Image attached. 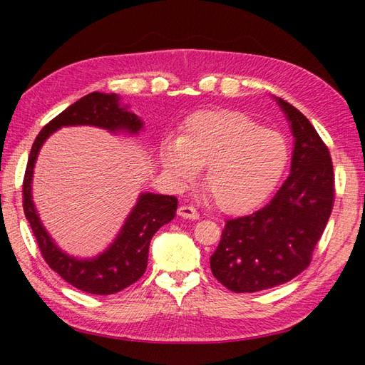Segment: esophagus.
Segmentation results:
<instances>
[{
    "mask_svg": "<svg viewBox=\"0 0 365 365\" xmlns=\"http://www.w3.org/2000/svg\"><path fill=\"white\" fill-rule=\"evenodd\" d=\"M177 215L180 216V218H187V220H192V221L199 220V213H197V210H196V208L190 207V205H182V207H178Z\"/></svg>",
    "mask_w": 365,
    "mask_h": 365,
    "instance_id": "34e87169",
    "label": "esophagus"
}]
</instances>
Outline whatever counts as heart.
<instances>
[{
    "label": "heart",
    "instance_id": "obj_1",
    "mask_svg": "<svg viewBox=\"0 0 365 365\" xmlns=\"http://www.w3.org/2000/svg\"><path fill=\"white\" fill-rule=\"evenodd\" d=\"M160 160L177 182L196 177L207 166L204 187L226 213L252 210L281 180L289 149L281 135L262 128L237 110H202L190 114L180 136L166 138Z\"/></svg>",
    "mask_w": 365,
    "mask_h": 365
}]
</instances>
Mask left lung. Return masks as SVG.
I'll return each instance as SVG.
<instances>
[{
	"label": "left lung",
	"mask_w": 365,
	"mask_h": 365,
	"mask_svg": "<svg viewBox=\"0 0 365 365\" xmlns=\"http://www.w3.org/2000/svg\"><path fill=\"white\" fill-rule=\"evenodd\" d=\"M274 100L294 138L290 175L265 207L226 222L210 257L213 276L235 293L273 289L302 273L334 204L328 147L304 114Z\"/></svg>",
	"instance_id": "obj_1"
}]
</instances>
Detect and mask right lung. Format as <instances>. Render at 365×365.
I'll use <instances>...</instances> for the list:
<instances>
[{
  "instance_id": "add662e5",
  "label": "right lung",
  "mask_w": 365,
  "mask_h": 365,
  "mask_svg": "<svg viewBox=\"0 0 365 365\" xmlns=\"http://www.w3.org/2000/svg\"><path fill=\"white\" fill-rule=\"evenodd\" d=\"M73 125L98 127L115 135H139L144 128V122L130 111L128 105L120 103L118 94L91 92L41 130L31 147L23 180V210L48 267L78 290L94 294H113L127 289L144 274L150 240L161 226L174 220L177 197L141 192L119 234L103 252L91 259L73 257L64 252L54 243L38 218L33 200V174L38 152L46 138L59 128Z\"/></svg>"
}]
</instances>
